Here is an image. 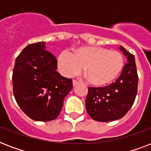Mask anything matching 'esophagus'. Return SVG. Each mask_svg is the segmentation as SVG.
Returning <instances> with one entry per match:
<instances>
[{"label": "esophagus", "mask_w": 151, "mask_h": 151, "mask_svg": "<svg viewBox=\"0 0 151 151\" xmlns=\"http://www.w3.org/2000/svg\"><path fill=\"white\" fill-rule=\"evenodd\" d=\"M79 84V81L76 80H73V86H76V85H78Z\"/></svg>", "instance_id": "1"}]
</instances>
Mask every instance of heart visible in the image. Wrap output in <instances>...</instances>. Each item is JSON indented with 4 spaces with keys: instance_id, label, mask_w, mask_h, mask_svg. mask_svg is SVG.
Segmentation results:
<instances>
[{
    "instance_id": "heart-1",
    "label": "heart",
    "mask_w": 151,
    "mask_h": 151,
    "mask_svg": "<svg viewBox=\"0 0 151 151\" xmlns=\"http://www.w3.org/2000/svg\"><path fill=\"white\" fill-rule=\"evenodd\" d=\"M57 66L62 75L70 78L85 67L88 79L96 85H105L118 77L124 66L121 52L100 46H81L71 53L63 51L57 58Z\"/></svg>"
}]
</instances>
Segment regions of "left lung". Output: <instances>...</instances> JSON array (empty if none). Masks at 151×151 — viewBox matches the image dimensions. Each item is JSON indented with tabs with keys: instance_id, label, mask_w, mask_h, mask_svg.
<instances>
[{
	"instance_id": "1",
	"label": "left lung",
	"mask_w": 151,
	"mask_h": 151,
	"mask_svg": "<svg viewBox=\"0 0 151 151\" xmlns=\"http://www.w3.org/2000/svg\"><path fill=\"white\" fill-rule=\"evenodd\" d=\"M127 59L121 75L105 87H88L85 106L92 119L107 122L122 118L133 105L138 88V74L135 57L120 46Z\"/></svg>"
}]
</instances>
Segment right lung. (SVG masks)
Here are the masks:
<instances>
[{
	"label": "right lung",
	"instance_id": "right-lung-1",
	"mask_svg": "<svg viewBox=\"0 0 151 151\" xmlns=\"http://www.w3.org/2000/svg\"><path fill=\"white\" fill-rule=\"evenodd\" d=\"M45 43L30 44L15 59L13 93L21 110L38 122H50L61 112L65 97L73 88L72 79L61 76L55 57Z\"/></svg>",
	"mask_w": 151,
	"mask_h": 151
}]
</instances>
